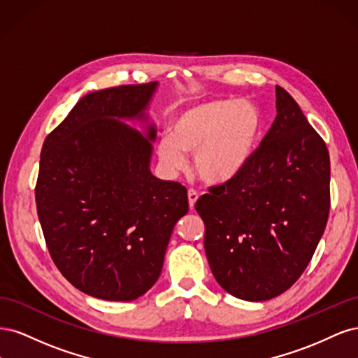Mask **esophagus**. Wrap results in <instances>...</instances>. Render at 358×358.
<instances>
[{
	"instance_id": "1",
	"label": "esophagus",
	"mask_w": 358,
	"mask_h": 358,
	"mask_svg": "<svg viewBox=\"0 0 358 358\" xmlns=\"http://www.w3.org/2000/svg\"><path fill=\"white\" fill-rule=\"evenodd\" d=\"M197 200H199V194H197V191L189 189V191H188V203H189V209H191V210L194 209V206H196Z\"/></svg>"
}]
</instances>
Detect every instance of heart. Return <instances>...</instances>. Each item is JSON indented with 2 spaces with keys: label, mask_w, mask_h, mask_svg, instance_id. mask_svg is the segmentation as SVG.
<instances>
[{
  "label": "heart",
  "mask_w": 358,
  "mask_h": 358,
  "mask_svg": "<svg viewBox=\"0 0 358 358\" xmlns=\"http://www.w3.org/2000/svg\"><path fill=\"white\" fill-rule=\"evenodd\" d=\"M262 115L248 100H210L180 110L170 124V136L157 143V155L169 175L183 170L194 154L197 175L212 185L230 182L252 158Z\"/></svg>",
  "instance_id": "b5f03b06"
}]
</instances>
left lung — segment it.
Wrapping results in <instances>:
<instances>
[{"mask_svg": "<svg viewBox=\"0 0 358 358\" xmlns=\"http://www.w3.org/2000/svg\"><path fill=\"white\" fill-rule=\"evenodd\" d=\"M276 113L241 175L196 203L216 282L246 301L270 300L294 284L329 220L327 146L280 86Z\"/></svg>", "mask_w": 358, "mask_h": 358, "instance_id": "1", "label": "left lung"}]
</instances>
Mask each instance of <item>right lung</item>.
Masks as SVG:
<instances>
[{"instance_id": "add662e5", "label": "right lung", "mask_w": 358, "mask_h": 358, "mask_svg": "<svg viewBox=\"0 0 358 358\" xmlns=\"http://www.w3.org/2000/svg\"><path fill=\"white\" fill-rule=\"evenodd\" d=\"M158 82L83 95L43 143L37 213L53 263L85 294L131 301L157 282L187 188L150 171ZM138 123V132L126 122Z\"/></svg>"}]
</instances>
